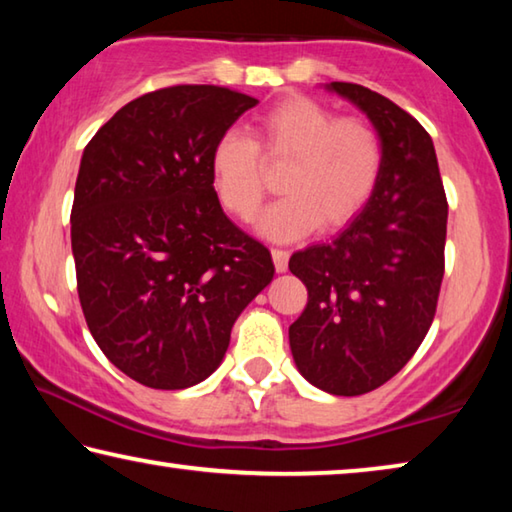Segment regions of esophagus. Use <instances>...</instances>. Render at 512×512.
Returning a JSON list of instances; mask_svg holds the SVG:
<instances>
[{
  "instance_id": "obj_1",
  "label": "esophagus",
  "mask_w": 512,
  "mask_h": 512,
  "mask_svg": "<svg viewBox=\"0 0 512 512\" xmlns=\"http://www.w3.org/2000/svg\"><path fill=\"white\" fill-rule=\"evenodd\" d=\"M273 255V264H275V271L277 273H284L289 268V250H282V248H273L271 250Z\"/></svg>"
}]
</instances>
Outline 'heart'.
<instances>
[{"label":"heart","mask_w":512,"mask_h":512,"mask_svg":"<svg viewBox=\"0 0 512 512\" xmlns=\"http://www.w3.org/2000/svg\"><path fill=\"white\" fill-rule=\"evenodd\" d=\"M255 140L239 128L223 131L212 146L216 198L239 221L253 219L268 189L266 164L284 169L287 196L259 219V230L291 241L320 230H339L357 219L375 196L386 146L372 121L339 117L305 94H291L255 117Z\"/></svg>","instance_id":"b5f03b06"}]
</instances>
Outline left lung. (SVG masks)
Returning a JSON list of instances; mask_svg holds the SVG:
<instances>
[{"label":"left lung","instance_id":"left-lung-1","mask_svg":"<svg viewBox=\"0 0 512 512\" xmlns=\"http://www.w3.org/2000/svg\"><path fill=\"white\" fill-rule=\"evenodd\" d=\"M329 90L377 126L386 164L366 210L339 237L291 255L309 298L289 343L302 377L352 397L395 377L429 332L445 275L447 196L418 119L357 83Z\"/></svg>","mask_w":512,"mask_h":512}]
</instances>
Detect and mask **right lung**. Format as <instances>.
I'll return each mask as SVG.
<instances>
[{"label": "right lung", "instance_id": "1", "mask_svg": "<svg viewBox=\"0 0 512 512\" xmlns=\"http://www.w3.org/2000/svg\"><path fill=\"white\" fill-rule=\"evenodd\" d=\"M255 103L171 85L126 103L83 151L69 219L81 309L101 352L149 388L210 377L273 280L271 253L223 214L210 171L216 137Z\"/></svg>", "mask_w": 512, "mask_h": 512}]
</instances>
